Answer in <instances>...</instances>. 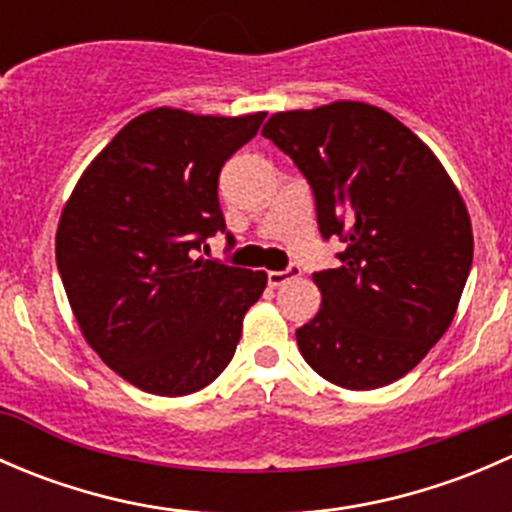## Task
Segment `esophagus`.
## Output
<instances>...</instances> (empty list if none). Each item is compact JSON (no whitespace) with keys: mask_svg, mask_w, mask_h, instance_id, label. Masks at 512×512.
Instances as JSON below:
<instances>
[{"mask_svg":"<svg viewBox=\"0 0 512 512\" xmlns=\"http://www.w3.org/2000/svg\"><path fill=\"white\" fill-rule=\"evenodd\" d=\"M297 275H299V267H294V265H289L287 270H282V272H267V285L280 287V285H285L287 280H292V277H297Z\"/></svg>","mask_w":512,"mask_h":512,"instance_id":"esophagus-1","label":"esophagus"}]
</instances>
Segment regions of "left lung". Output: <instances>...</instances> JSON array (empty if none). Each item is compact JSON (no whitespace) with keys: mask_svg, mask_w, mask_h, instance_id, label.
Segmentation results:
<instances>
[{"mask_svg":"<svg viewBox=\"0 0 512 512\" xmlns=\"http://www.w3.org/2000/svg\"><path fill=\"white\" fill-rule=\"evenodd\" d=\"M294 160L342 265L314 272L317 317L297 329L304 361L369 391L409 374L453 322L473 262L466 203L431 148L384 108L334 101L275 113L262 128Z\"/></svg>","mask_w":512,"mask_h":512,"instance_id":"1","label":"left lung"}]
</instances>
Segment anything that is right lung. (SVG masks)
<instances>
[{"mask_svg":"<svg viewBox=\"0 0 512 512\" xmlns=\"http://www.w3.org/2000/svg\"><path fill=\"white\" fill-rule=\"evenodd\" d=\"M267 113H141L91 160L56 230V265L89 347L156 396L218 379L265 272L195 260L225 232L218 175ZM230 237V235H227Z\"/></svg>","mask_w":512,"mask_h":512,"instance_id":"obj_1","label":"right lung"}]
</instances>
